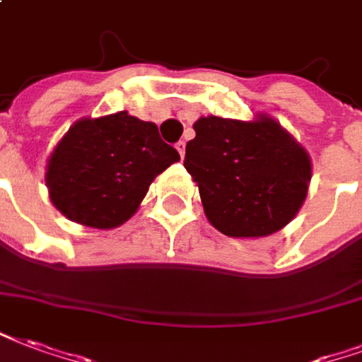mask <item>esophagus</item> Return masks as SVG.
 Instances as JSON below:
<instances>
[{"mask_svg":"<svg viewBox=\"0 0 362 362\" xmlns=\"http://www.w3.org/2000/svg\"><path fill=\"white\" fill-rule=\"evenodd\" d=\"M176 149H178L180 157H184V153H186V141H184V140L178 141V144H176Z\"/></svg>","mask_w":362,"mask_h":362,"instance_id":"1","label":"esophagus"}]
</instances>
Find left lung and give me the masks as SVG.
<instances>
[{
	"mask_svg": "<svg viewBox=\"0 0 362 362\" xmlns=\"http://www.w3.org/2000/svg\"><path fill=\"white\" fill-rule=\"evenodd\" d=\"M184 167L199 186L209 222L230 238L284 228L307 197L310 160L276 120L202 117Z\"/></svg>",
	"mask_w": 362,
	"mask_h": 362,
	"instance_id": "left-lung-1",
	"label": "left lung"
}]
</instances>
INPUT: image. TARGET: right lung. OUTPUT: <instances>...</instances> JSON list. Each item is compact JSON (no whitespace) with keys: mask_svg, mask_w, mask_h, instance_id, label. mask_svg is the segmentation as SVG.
Segmentation results:
<instances>
[{"mask_svg":"<svg viewBox=\"0 0 362 362\" xmlns=\"http://www.w3.org/2000/svg\"><path fill=\"white\" fill-rule=\"evenodd\" d=\"M176 160L153 122L119 111L72 124L49 157L45 184L63 215L107 230L128 221L155 176Z\"/></svg>","mask_w":362,"mask_h":362,"instance_id":"1","label":"right lung"}]
</instances>
